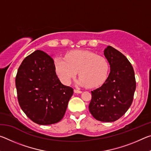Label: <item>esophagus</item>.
I'll return each mask as SVG.
<instances>
[{
	"label": "esophagus",
	"instance_id": "esophagus-1",
	"mask_svg": "<svg viewBox=\"0 0 151 151\" xmlns=\"http://www.w3.org/2000/svg\"><path fill=\"white\" fill-rule=\"evenodd\" d=\"M74 92H75V93H77V94H80V93H82V91H80V90H77V89H75V90H74Z\"/></svg>",
	"mask_w": 151,
	"mask_h": 151
}]
</instances>
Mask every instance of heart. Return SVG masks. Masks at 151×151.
Instances as JSON below:
<instances>
[{
  "label": "heart",
  "instance_id": "1",
  "mask_svg": "<svg viewBox=\"0 0 151 151\" xmlns=\"http://www.w3.org/2000/svg\"><path fill=\"white\" fill-rule=\"evenodd\" d=\"M54 62L56 73L66 85L70 83L78 71L79 85L98 87L105 83L110 73L108 60L90 51H73L65 58L57 57Z\"/></svg>",
  "mask_w": 151,
  "mask_h": 151
}]
</instances>
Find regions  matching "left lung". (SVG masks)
<instances>
[{
  "label": "left lung",
  "mask_w": 151,
  "mask_h": 151,
  "mask_svg": "<svg viewBox=\"0 0 151 151\" xmlns=\"http://www.w3.org/2000/svg\"><path fill=\"white\" fill-rule=\"evenodd\" d=\"M111 72L101 87L91 91L88 109L95 119L114 122L124 115L133 101L136 89L134 72L124 55L108 46L104 50Z\"/></svg>",
  "instance_id": "8db88e82"
}]
</instances>
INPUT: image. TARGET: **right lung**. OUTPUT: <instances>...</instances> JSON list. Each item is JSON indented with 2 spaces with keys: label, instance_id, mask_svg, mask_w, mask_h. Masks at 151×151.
Masks as SVG:
<instances>
[{
  "label": "right lung",
  "instance_id": "add662e5",
  "mask_svg": "<svg viewBox=\"0 0 151 151\" xmlns=\"http://www.w3.org/2000/svg\"><path fill=\"white\" fill-rule=\"evenodd\" d=\"M15 84L20 108L32 121L48 125L63 118L73 88L60 83L50 56L37 50L27 57Z\"/></svg>",
  "mask_w": 151,
  "mask_h": 151
}]
</instances>
